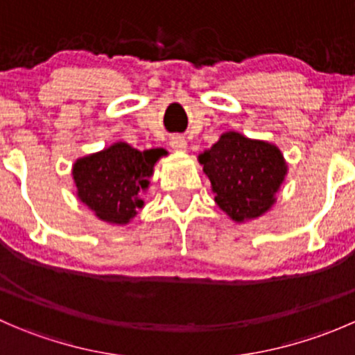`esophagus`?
I'll return each mask as SVG.
<instances>
[{
	"label": "esophagus",
	"instance_id": "esophagus-1",
	"mask_svg": "<svg viewBox=\"0 0 355 355\" xmlns=\"http://www.w3.org/2000/svg\"><path fill=\"white\" fill-rule=\"evenodd\" d=\"M170 148L173 149V151L185 153L187 151V141H185L182 135H173V137L170 139Z\"/></svg>",
	"mask_w": 355,
	"mask_h": 355
}]
</instances>
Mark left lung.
<instances>
[{"mask_svg":"<svg viewBox=\"0 0 355 355\" xmlns=\"http://www.w3.org/2000/svg\"><path fill=\"white\" fill-rule=\"evenodd\" d=\"M199 163L220 209L237 223L268 213L287 175V163L277 146L239 132H225L199 155Z\"/></svg>","mask_w":355,"mask_h":355,"instance_id":"obj_1","label":"left lung"}]
</instances>
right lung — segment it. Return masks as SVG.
Here are the masks:
<instances>
[{
  "label": "right lung",
  "mask_w": 355,
  "mask_h": 355,
  "mask_svg": "<svg viewBox=\"0 0 355 355\" xmlns=\"http://www.w3.org/2000/svg\"><path fill=\"white\" fill-rule=\"evenodd\" d=\"M161 156V149L137 151L127 142H114L103 151L78 157L71 170L77 198L106 223H130L144 207L141 196L149 187V177Z\"/></svg>",
  "instance_id": "right-lung-1"
}]
</instances>
